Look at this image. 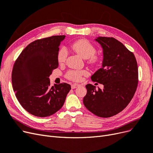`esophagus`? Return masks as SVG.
Segmentation results:
<instances>
[{
    "mask_svg": "<svg viewBox=\"0 0 153 153\" xmlns=\"http://www.w3.org/2000/svg\"><path fill=\"white\" fill-rule=\"evenodd\" d=\"M80 86V85H79V84H73V85H71V88H72V89H75V88Z\"/></svg>",
    "mask_w": 153,
    "mask_h": 153,
    "instance_id": "34e87169",
    "label": "esophagus"
}]
</instances>
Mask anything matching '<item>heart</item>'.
<instances>
[{
  "label": "heart",
  "mask_w": 153,
  "mask_h": 153,
  "mask_svg": "<svg viewBox=\"0 0 153 153\" xmlns=\"http://www.w3.org/2000/svg\"><path fill=\"white\" fill-rule=\"evenodd\" d=\"M72 50L79 55L85 59H88V62L92 65L97 64L100 60V57L96 55V48L85 39H80L72 44ZM68 53L66 47L62 46L57 53V60L59 63H63L66 61ZM87 74V72L83 70H70L66 74V77L73 81H79L83 76Z\"/></svg>",
  "instance_id": "b5f03b06"
}]
</instances>
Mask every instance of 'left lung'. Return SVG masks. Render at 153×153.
I'll return each instance as SVG.
<instances>
[{
  "label": "left lung",
  "mask_w": 153,
  "mask_h": 153,
  "mask_svg": "<svg viewBox=\"0 0 153 153\" xmlns=\"http://www.w3.org/2000/svg\"><path fill=\"white\" fill-rule=\"evenodd\" d=\"M102 49V67L91 79L102 84L103 89L88 84L83 103L93 114L109 117L122 111L134 97L138 85V67L135 55L113 37H98Z\"/></svg>",
  "instance_id": "1"
}]
</instances>
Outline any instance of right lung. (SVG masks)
Listing matches in <instances>:
<instances>
[{
	"instance_id": "add662e5",
	"label": "right lung",
	"mask_w": 153,
	"mask_h": 153,
	"mask_svg": "<svg viewBox=\"0 0 153 153\" xmlns=\"http://www.w3.org/2000/svg\"><path fill=\"white\" fill-rule=\"evenodd\" d=\"M65 36H54L31 42L14 64L12 85L18 102L28 112L47 117L60 110L71 86L63 82L51 86L49 77L58 68L57 53Z\"/></svg>"
}]
</instances>
